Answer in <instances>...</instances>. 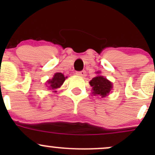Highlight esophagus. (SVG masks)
<instances>
[{
	"label": "esophagus",
	"instance_id": "obj_1",
	"mask_svg": "<svg viewBox=\"0 0 155 155\" xmlns=\"http://www.w3.org/2000/svg\"><path fill=\"white\" fill-rule=\"evenodd\" d=\"M76 75L77 76H81V77H85L86 76V72L85 71H79V72H76Z\"/></svg>",
	"mask_w": 155,
	"mask_h": 155
}]
</instances>
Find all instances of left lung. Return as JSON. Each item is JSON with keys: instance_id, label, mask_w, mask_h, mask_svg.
<instances>
[{"instance_id": "1", "label": "left lung", "mask_w": 155, "mask_h": 155, "mask_svg": "<svg viewBox=\"0 0 155 155\" xmlns=\"http://www.w3.org/2000/svg\"><path fill=\"white\" fill-rule=\"evenodd\" d=\"M89 84L92 87V93L94 95H100L101 97L107 96L112 89V82L101 75L93 78L89 82Z\"/></svg>"}]
</instances>
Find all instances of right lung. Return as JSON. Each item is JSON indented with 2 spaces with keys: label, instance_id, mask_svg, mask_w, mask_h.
Returning a JSON list of instances; mask_svg holds the SVG:
<instances>
[{
  "label": "right lung",
  "instance_id": "right-lung-1",
  "mask_svg": "<svg viewBox=\"0 0 155 155\" xmlns=\"http://www.w3.org/2000/svg\"><path fill=\"white\" fill-rule=\"evenodd\" d=\"M65 79H67V76L65 77L64 74H62L61 73H54L52 79L47 81V86L48 88L54 90V91L56 92L55 89L58 88V87H60L63 85L64 82L65 81Z\"/></svg>",
  "mask_w": 155,
  "mask_h": 155
}]
</instances>
